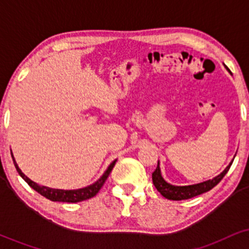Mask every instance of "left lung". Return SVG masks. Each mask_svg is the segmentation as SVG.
<instances>
[{"label":"left lung","instance_id":"left-lung-1","mask_svg":"<svg viewBox=\"0 0 249 249\" xmlns=\"http://www.w3.org/2000/svg\"><path fill=\"white\" fill-rule=\"evenodd\" d=\"M232 162L225 168L224 172L220 173L218 177H215V178H213L212 180H207V181L200 182V184L196 185H191V186H173V185L167 184V182L162 179L158 161V166H157L156 171L152 173V181L154 186L158 190V192H160L161 196H165V198L168 200L191 199L193 198V196H199V194L207 192V191L212 190L214 186H216V185L221 181V179L224 178L225 174L228 172Z\"/></svg>","mask_w":249,"mask_h":249}]
</instances>
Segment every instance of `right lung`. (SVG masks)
<instances>
[{"mask_svg":"<svg viewBox=\"0 0 249 249\" xmlns=\"http://www.w3.org/2000/svg\"><path fill=\"white\" fill-rule=\"evenodd\" d=\"M13 157V154H11ZM14 164H15V167L18 172L19 176L23 178L25 181L28 182L30 187H33L36 192H38L41 196H45L47 199L51 200V201H62V202H78V201H83V200H87L95 196L97 193L99 192V190L103 187L104 182L107 181V179L108 178V174L111 173L113 166H115L116 160L113 162H111V165L108 166V168L105 171V173L101 177V179H98L95 184L90 185V186L81 188V190H73V191H64V190H53V188H49L45 186H39L37 185L36 182H34L33 180H30L28 178L25 174L22 173V171L19 170L18 166H17L15 159L13 158Z\"/></svg>","mask_w":249,"mask_h":249,"instance_id":"right-lung-1","label":"right lung"}]
</instances>
